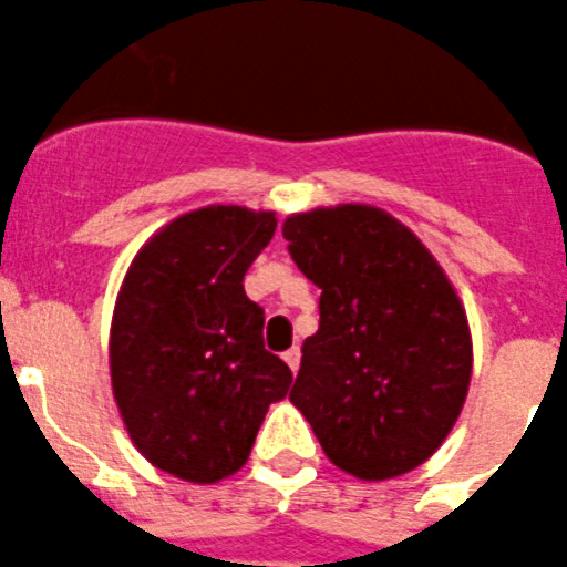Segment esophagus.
Listing matches in <instances>:
<instances>
[{
  "mask_svg": "<svg viewBox=\"0 0 567 567\" xmlns=\"http://www.w3.org/2000/svg\"><path fill=\"white\" fill-rule=\"evenodd\" d=\"M282 359H285V364L296 372L299 370V359H302V353H299V347H290L288 353H282Z\"/></svg>",
  "mask_w": 567,
  "mask_h": 567,
  "instance_id": "1",
  "label": "esophagus"
}]
</instances>
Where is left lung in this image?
Listing matches in <instances>:
<instances>
[{
  "mask_svg": "<svg viewBox=\"0 0 567 567\" xmlns=\"http://www.w3.org/2000/svg\"><path fill=\"white\" fill-rule=\"evenodd\" d=\"M282 237L321 288L290 404L341 472H412L446 441L472 381L455 285L404 223L364 203L290 214Z\"/></svg>",
  "mask_w": 567,
  "mask_h": 567,
  "instance_id": "left-lung-1",
  "label": "left lung"
}]
</instances>
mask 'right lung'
Wrapping results in <instances>:
<instances>
[{
    "instance_id": "obj_1",
    "label": "right lung",
    "mask_w": 567,
    "mask_h": 567,
    "mask_svg": "<svg viewBox=\"0 0 567 567\" xmlns=\"http://www.w3.org/2000/svg\"><path fill=\"white\" fill-rule=\"evenodd\" d=\"M274 231V212L195 208L152 234L121 282L112 395L137 452L181 481L203 486L246 466L293 381L265 350V313L243 288Z\"/></svg>"
}]
</instances>
